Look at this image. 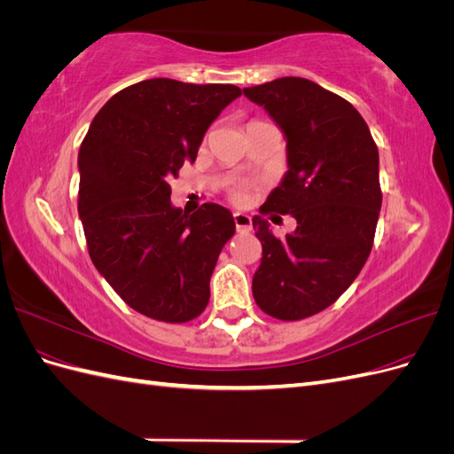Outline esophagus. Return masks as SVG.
Segmentation results:
<instances>
[{
	"label": "esophagus",
	"instance_id": "34e87169",
	"mask_svg": "<svg viewBox=\"0 0 454 454\" xmlns=\"http://www.w3.org/2000/svg\"><path fill=\"white\" fill-rule=\"evenodd\" d=\"M232 217H235L237 231L246 232V231H250V229H252V217H250L248 214H244V212H235V214H232Z\"/></svg>",
	"mask_w": 454,
	"mask_h": 454
}]
</instances>
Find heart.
Returning <instances> with one entry per match:
<instances>
[{
    "mask_svg": "<svg viewBox=\"0 0 454 454\" xmlns=\"http://www.w3.org/2000/svg\"><path fill=\"white\" fill-rule=\"evenodd\" d=\"M244 197H246V193H244V189H240V187H237V189H232V199L235 200H244Z\"/></svg>",
    "mask_w": 454,
    "mask_h": 454,
    "instance_id": "obj_1",
    "label": "heart"
}]
</instances>
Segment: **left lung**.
<instances>
[{
    "label": "left lung",
    "instance_id": "left-lung-1",
    "mask_svg": "<svg viewBox=\"0 0 454 454\" xmlns=\"http://www.w3.org/2000/svg\"><path fill=\"white\" fill-rule=\"evenodd\" d=\"M244 96L263 106L286 138L287 172L259 212L297 219L280 240L267 219L254 215L263 248L254 299L272 318L303 320L347 292L373 248L382 204L379 149L358 109L314 81L280 77Z\"/></svg>",
    "mask_w": 454,
    "mask_h": 454
}]
</instances>
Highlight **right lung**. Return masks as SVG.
<instances>
[{
	"instance_id": "obj_1",
	"label": "right lung",
	"mask_w": 454,
	"mask_h": 454,
	"mask_svg": "<svg viewBox=\"0 0 454 454\" xmlns=\"http://www.w3.org/2000/svg\"><path fill=\"white\" fill-rule=\"evenodd\" d=\"M240 94L235 85L145 79L112 96L81 144L77 210L89 255L117 295L153 320L189 322L208 305L235 219L214 202L182 214L168 182Z\"/></svg>"
}]
</instances>
